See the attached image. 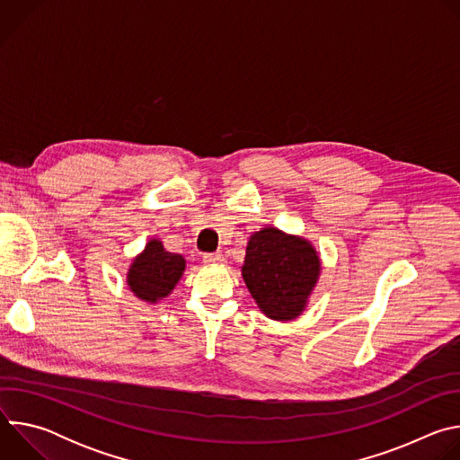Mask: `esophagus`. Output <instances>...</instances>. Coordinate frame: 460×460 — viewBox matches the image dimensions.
Listing matches in <instances>:
<instances>
[{"label":"esophagus","mask_w":460,"mask_h":460,"mask_svg":"<svg viewBox=\"0 0 460 460\" xmlns=\"http://www.w3.org/2000/svg\"><path fill=\"white\" fill-rule=\"evenodd\" d=\"M204 261L208 266H224L226 258L220 252H211V254H204Z\"/></svg>","instance_id":"34e87169"}]
</instances>
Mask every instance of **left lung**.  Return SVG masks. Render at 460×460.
Listing matches in <instances>:
<instances>
[{"instance_id":"left-lung-1","label":"left lung","mask_w":460,"mask_h":460,"mask_svg":"<svg viewBox=\"0 0 460 460\" xmlns=\"http://www.w3.org/2000/svg\"><path fill=\"white\" fill-rule=\"evenodd\" d=\"M322 273L314 245L298 234L266 226L249 236L242 279L258 309L277 322L298 318Z\"/></svg>"}]
</instances>
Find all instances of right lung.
Instances as JSON below:
<instances>
[{
  "mask_svg": "<svg viewBox=\"0 0 460 460\" xmlns=\"http://www.w3.org/2000/svg\"><path fill=\"white\" fill-rule=\"evenodd\" d=\"M183 271L185 258L178 252H169L160 238H151L130 260L125 284L138 300L155 305L174 291Z\"/></svg>",
  "mask_w": 460,
  "mask_h": 460,
  "instance_id": "add662e5",
  "label": "right lung"
}]
</instances>
